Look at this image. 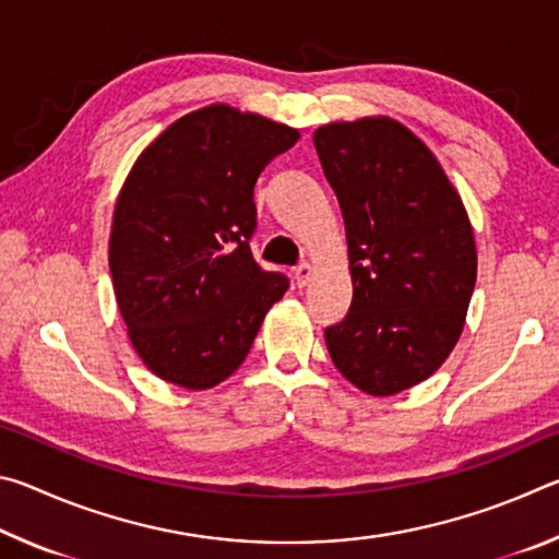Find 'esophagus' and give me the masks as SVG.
Returning <instances> with one entry per match:
<instances>
[{
	"mask_svg": "<svg viewBox=\"0 0 559 559\" xmlns=\"http://www.w3.org/2000/svg\"><path fill=\"white\" fill-rule=\"evenodd\" d=\"M310 276H313V269H310V263H300V266H296V286L298 288L308 286Z\"/></svg>",
	"mask_w": 559,
	"mask_h": 559,
	"instance_id": "esophagus-1",
	"label": "esophagus"
}]
</instances>
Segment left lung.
I'll return each instance as SVG.
<instances>
[{
    "label": "left lung",
    "instance_id": "obj_1",
    "mask_svg": "<svg viewBox=\"0 0 559 559\" xmlns=\"http://www.w3.org/2000/svg\"><path fill=\"white\" fill-rule=\"evenodd\" d=\"M313 143L343 212L353 302L325 328L340 372L390 396L427 380L456 345L476 286L461 197L431 150L390 118L333 122Z\"/></svg>",
    "mask_w": 559,
    "mask_h": 559
}]
</instances>
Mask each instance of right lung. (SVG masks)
Wrapping results in <instances>:
<instances>
[{
  "label": "right lung",
  "mask_w": 559,
  "mask_h": 559,
  "mask_svg": "<svg viewBox=\"0 0 559 559\" xmlns=\"http://www.w3.org/2000/svg\"><path fill=\"white\" fill-rule=\"evenodd\" d=\"M298 130L229 106L173 122L122 185L110 234L120 316L163 380L206 390L253 345L288 276L261 269L253 187Z\"/></svg>",
  "instance_id": "add662e5"
}]
</instances>
